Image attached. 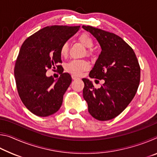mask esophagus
Masks as SVG:
<instances>
[{
  "mask_svg": "<svg viewBox=\"0 0 157 157\" xmlns=\"http://www.w3.org/2000/svg\"><path fill=\"white\" fill-rule=\"evenodd\" d=\"M72 78H73V79H79L78 77H77L75 75H72Z\"/></svg>",
  "mask_w": 157,
  "mask_h": 157,
  "instance_id": "obj_1",
  "label": "esophagus"
}]
</instances>
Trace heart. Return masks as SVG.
Returning a JSON list of instances; mask_svg holds the SVG:
<instances>
[{"instance_id": "heart-1", "label": "heart", "mask_w": 157, "mask_h": 157, "mask_svg": "<svg viewBox=\"0 0 157 157\" xmlns=\"http://www.w3.org/2000/svg\"><path fill=\"white\" fill-rule=\"evenodd\" d=\"M79 42L89 50H87V54L91 55V48L94 46V41L89 34L87 33H82L78 37ZM68 51V43H63L60 48V54L62 56H66ZM89 65L87 62L84 60H72L68 62L66 66V70L68 73L73 74L74 75H81L82 72L88 70Z\"/></svg>"}]
</instances>
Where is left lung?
<instances>
[{
    "mask_svg": "<svg viewBox=\"0 0 157 157\" xmlns=\"http://www.w3.org/2000/svg\"><path fill=\"white\" fill-rule=\"evenodd\" d=\"M82 28L97 39L102 49L89 77L105 80L96 89L89 79H82L84 99L94 118L111 120L123 112L136 94L140 78L139 62L134 50L121 37L92 26Z\"/></svg>",
    "mask_w": 157,
    "mask_h": 157,
    "instance_id": "1",
    "label": "left lung"
}]
</instances>
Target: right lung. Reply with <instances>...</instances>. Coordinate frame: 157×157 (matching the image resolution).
<instances>
[{"mask_svg": "<svg viewBox=\"0 0 157 157\" xmlns=\"http://www.w3.org/2000/svg\"><path fill=\"white\" fill-rule=\"evenodd\" d=\"M79 26L52 25L41 29L23 42L16 61L14 78L21 101L36 116L56 113L72 82L63 73L57 79L47 77L48 68H57L62 63L60 48L79 30Z\"/></svg>", "mask_w": 157, "mask_h": 157, "instance_id": "add662e5", "label": "right lung"}]
</instances>
